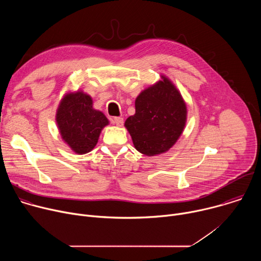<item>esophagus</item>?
Segmentation results:
<instances>
[{"instance_id":"1","label":"esophagus","mask_w":261,"mask_h":261,"mask_svg":"<svg viewBox=\"0 0 261 261\" xmlns=\"http://www.w3.org/2000/svg\"><path fill=\"white\" fill-rule=\"evenodd\" d=\"M111 123L117 125V126H122L124 123V119L121 117H114L113 119H111Z\"/></svg>"}]
</instances>
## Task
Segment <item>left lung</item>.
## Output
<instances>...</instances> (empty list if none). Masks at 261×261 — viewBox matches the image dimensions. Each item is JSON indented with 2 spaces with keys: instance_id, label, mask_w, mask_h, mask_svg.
Instances as JSON below:
<instances>
[{
  "instance_id": "obj_1",
  "label": "left lung",
  "mask_w": 261,
  "mask_h": 261,
  "mask_svg": "<svg viewBox=\"0 0 261 261\" xmlns=\"http://www.w3.org/2000/svg\"><path fill=\"white\" fill-rule=\"evenodd\" d=\"M140 93L135 115L125 126L136 150L146 156L162 154L176 142L187 119V108L175 87L166 77Z\"/></svg>"
}]
</instances>
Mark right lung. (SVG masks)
<instances>
[{"mask_svg": "<svg viewBox=\"0 0 261 261\" xmlns=\"http://www.w3.org/2000/svg\"><path fill=\"white\" fill-rule=\"evenodd\" d=\"M57 123L62 138L77 154L91 152L98 142L108 120L93 108L92 98L83 92L68 94L57 111Z\"/></svg>", "mask_w": 261, "mask_h": 261, "instance_id": "add662e5", "label": "right lung"}]
</instances>
